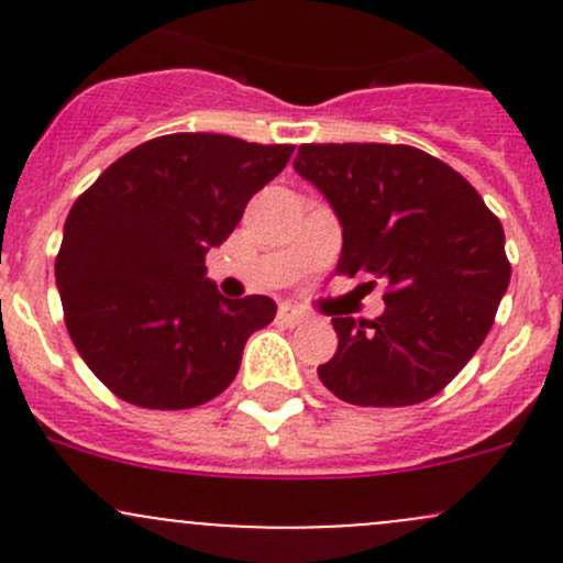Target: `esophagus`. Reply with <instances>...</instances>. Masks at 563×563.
<instances>
[{
    "instance_id": "esophagus-1",
    "label": "esophagus",
    "mask_w": 563,
    "mask_h": 563,
    "mask_svg": "<svg viewBox=\"0 0 563 563\" xmlns=\"http://www.w3.org/2000/svg\"><path fill=\"white\" fill-rule=\"evenodd\" d=\"M277 318H280L283 323H288V327H297V323L308 321V313H305L302 308H297V305H280Z\"/></svg>"
}]
</instances>
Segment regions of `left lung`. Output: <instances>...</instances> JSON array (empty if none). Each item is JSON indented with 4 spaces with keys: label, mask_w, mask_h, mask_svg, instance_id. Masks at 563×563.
I'll return each mask as SVG.
<instances>
[{
    "label": "left lung",
    "mask_w": 563,
    "mask_h": 563,
    "mask_svg": "<svg viewBox=\"0 0 563 563\" xmlns=\"http://www.w3.org/2000/svg\"><path fill=\"white\" fill-rule=\"evenodd\" d=\"M294 168L343 225L340 275L387 283L373 321L334 316L318 378L351 406H413L476 354L507 294L501 220L439 157L406 144H302ZM376 286V280H371Z\"/></svg>",
    "instance_id": "obj_1"
}]
</instances>
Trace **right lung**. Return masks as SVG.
<instances>
[{
    "label": "right lung",
    "mask_w": 563,
    "mask_h": 563,
    "mask_svg": "<svg viewBox=\"0 0 563 563\" xmlns=\"http://www.w3.org/2000/svg\"><path fill=\"white\" fill-rule=\"evenodd\" d=\"M291 144L172 133L135 146L78 196L65 220L56 288L70 340L122 400L196 408L234 382L269 297L225 299L203 258L291 157Z\"/></svg>",
    "instance_id": "obj_1"
}]
</instances>
